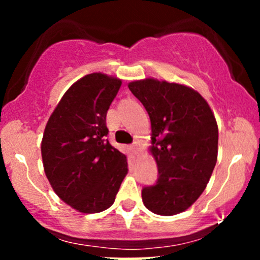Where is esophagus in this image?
Segmentation results:
<instances>
[{
    "label": "esophagus",
    "instance_id": "obj_1",
    "mask_svg": "<svg viewBox=\"0 0 260 260\" xmlns=\"http://www.w3.org/2000/svg\"><path fill=\"white\" fill-rule=\"evenodd\" d=\"M132 150L134 154H138V150H139V143L138 142H133L132 143Z\"/></svg>",
    "mask_w": 260,
    "mask_h": 260
}]
</instances>
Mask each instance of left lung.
Here are the masks:
<instances>
[{
  "label": "left lung",
  "mask_w": 260,
  "mask_h": 260,
  "mask_svg": "<svg viewBox=\"0 0 260 260\" xmlns=\"http://www.w3.org/2000/svg\"><path fill=\"white\" fill-rule=\"evenodd\" d=\"M128 88L149 113L151 154L159 177L142 189L143 203L157 215L182 213L201 197L217 160L216 120L199 92L186 85L137 80Z\"/></svg>",
  "instance_id": "obj_1"
}]
</instances>
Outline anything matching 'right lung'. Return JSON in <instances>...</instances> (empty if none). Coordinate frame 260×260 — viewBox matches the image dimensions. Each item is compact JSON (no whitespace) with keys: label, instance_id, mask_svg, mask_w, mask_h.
Returning <instances> with one entry per match:
<instances>
[{"label":"right lung","instance_id":"right-lung-1","mask_svg":"<svg viewBox=\"0 0 260 260\" xmlns=\"http://www.w3.org/2000/svg\"><path fill=\"white\" fill-rule=\"evenodd\" d=\"M121 84L103 73L83 77L64 92L45 128L41 155L47 180L80 213L111 207L127 175V156L106 138V113Z\"/></svg>","mask_w":260,"mask_h":260}]
</instances>
